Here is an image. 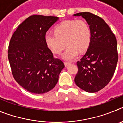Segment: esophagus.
Here are the masks:
<instances>
[{
	"label": "esophagus",
	"instance_id": "esophagus-1",
	"mask_svg": "<svg viewBox=\"0 0 123 123\" xmlns=\"http://www.w3.org/2000/svg\"><path fill=\"white\" fill-rule=\"evenodd\" d=\"M71 63L70 62H64V64H65V65L67 67V66H68V65H69V64Z\"/></svg>",
	"mask_w": 123,
	"mask_h": 123
}]
</instances>
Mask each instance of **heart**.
Masks as SVG:
<instances>
[{"mask_svg":"<svg viewBox=\"0 0 123 123\" xmlns=\"http://www.w3.org/2000/svg\"><path fill=\"white\" fill-rule=\"evenodd\" d=\"M55 33H47L45 36L47 45L54 54H61L68 45L63 58L71 60L78 53L85 52L91 44V29L82 19L65 20L55 26Z\"/></svg>","mask_w":123,"mask_h":123,"instance_id":"1","label":"heart"}]
</instances>
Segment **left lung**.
<instances>
[{
  "label": "left lung",
  "instance_id": "obj_1",
  "mask_svg": "<svg viewBox=\"0 0 123 123\" xmlns=\"http://www.w3.org/2000/svg\"><path fill=\"white\" fill-rule=\"evenodd\" d=\"M74 16H82L92 34L87 51L77 62L74 82L86 92H98L109 83L115 73L118 60L117 39L108 25L97 15L82 12Z\"/></svg>",
  "mask_w": 123,
  "mask_h": 123
}]
</instances>
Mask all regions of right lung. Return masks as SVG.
Here are the masks:
<instances>
[{"label": "right lung", "mask_w": 123, "mask_h": 123, "mask_svg": "<svg viewBox=\"0 0 123 123\" xmlns=\"http://www.w3.org/2000/svg\"><path fill=\"white\" fill-rule=\"evenodd\" d=\"M58 17L32 15L18 26L10 41L8 58L13 76L25 89L41 94L56 84L63 62L54 58L45 41Z\"/></svg>", "instance_id": "1"}]
</instances>
